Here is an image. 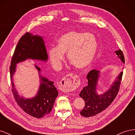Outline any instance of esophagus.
I'll use <instances>...</instances> for the list:
<instances>
[{
  "label": "esophagus",
  "mask_w": 135,
  "mask_h": 135,
  "mask_svg": "<svg viewBox=\"0 0 135 135\" xmlns=\"http://www.w3.org/2000/svg\"><path fill=\"white\" fill-rule=\"evenodd\" d=\"M69 76L73 79H64L60 81V88L64 92H72L74 91L80 84L79 76L75 74H69Z\"/></svg>",
  "instance_id": "obj_1"
}]
</instances>
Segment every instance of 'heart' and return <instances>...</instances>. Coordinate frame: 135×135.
Instances as JSON below:
<instances>
[{
    "mask_svg": "<svg viewBox=\"0 0 135 135\" xmlns=\"http://www.w3.org/2000/svg\"><path fill=\"white\" fill-rule=\"evenodd\" d=\"M57 46L49 48L48 55L53 66L60 69L68 54L69 61L78 69H84L91 65L98 48L95 36L89 32L70 31L57 40Z\"/></svg>",
    "mask_w": 135,
    "mask_h": 135,
    "instance_id": "1",
    "label": "heart"
}]
</instances>
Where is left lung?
<instances>
[{
	"instance_id": "8db88e82",
	"label": "left lung",
	"mask_w": 135,
	"mask_h": 135,
	"mask_svg": "<svg viewBox=\"0 0 135 135\" xmlns=\"http://www.w3.org/2000/svg\"><path fill=\"white\" fill-rule=\"evenodd\" d=\"M118 57L124 63V58L120 50L115 51ZM100 70L94 69L87 75L88 85L79 93V96L85 101V106L80 114L85 117H90L101 113L107 109L115 99L119 91L123 72L119 73L108 90L99 94L97 84L101 76Z\"/></svg>"
}]
</instances>
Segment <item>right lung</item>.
<instances>
[{"instance_id": "1", "label": "right lung", "mask_w": 135, "mask_h": 135, "mask_svg": "<svg viewBox=\"0 0 135 135\" xmlns=\"http://www.w3.org/2000/svg\"><path fill=\"white\" fill-rule=\"evenodd\" d=\"M48 55L43 37L38 34L27 32L23 35L16 46L12 56L10 66V75L12 92L17 104L24 112L36 118H41L50 113L54 107L59 92L54 82L41 74V69L34 65L38 70L40 84L36 95L26 98L19 95L14 84L13 75L16 71L17 64L27 60L47 62Z\"/></svg>"}]
</instances>
